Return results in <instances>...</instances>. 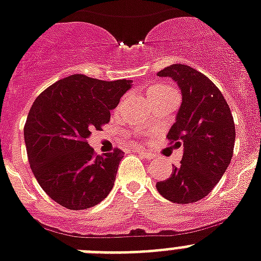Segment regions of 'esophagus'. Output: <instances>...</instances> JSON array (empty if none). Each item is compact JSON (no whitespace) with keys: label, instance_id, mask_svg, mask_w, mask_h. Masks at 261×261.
Instances as JSON below:
<instances>
[{"label":"esophagus","instance_id":"esophagus-1","mask_svg":"<svg viewBox=\"0 0 261 261\" xmlns=\"http://www.w3.org/2000/svg\"><path fill=\"white\" fill-rule=\"evenodd\" d=\"M138 154H141L143 158H146V160H152L154 158V154H150V152H146L143 151V150H137Z\"/></svg>","mask_w":261,"mask_h":261}]
</instances>
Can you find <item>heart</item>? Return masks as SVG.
Listing matches in <instances>:
<instances>
[{
    "mask_svg": "<svg viewBox=\"0 0 261 261\" xmlns=\"http://www.w3.org/2000/svg\"><path fill=\"white\" fill-rule=\"evenodd\" d=\"M171 91L173 90H171L169 86H165V84H155V86L149 87V90H147V96L167 94V92H171Z\"/></svg>",
    "mask_w": 261,
    "mask_h": 261,
    "instance_id": "heart-1",
    "label": "heart"
}]
</instances>
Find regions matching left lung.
Instances as JSON below:
<instances>
[{
  "label": "left lung",
  "mask_w": 261,
  "mask_h": 261,
  "mask_svg": "<svg viewBox=\"0 0 261 261\" xmlns=\"http://www.w3.org/2000/svg\"><path fill=\"white\" fill-rule=\"evenodd\" d=\"M160 77L177 83L182 95L174 124L167 139L184 147L181 165L156 182V190L174 204L202 200L221 179L233 155V116L215 83L185 64H171Z\"/></svg>",
  "instance_id": "1"
}]
</instances>
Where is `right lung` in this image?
I'll list each match as a JSON object with an SVG mask.
<instances>
[{
  "instance_id": "obj_1",
  "label": "right lung",
  "mask_w": 261,
  "mask_h": 261,
  "mask_svg": "<svg viewBox=\"0 0 261 261\" xmlns=\"http://www.w3.org/2000/svg\"><path fill=\"white\" fill-rule=\"evenodd\" d=\"M133 80L71 75L33 101L24 127L31 169L48 196L71 211L95 206L111 192L123 151L95 155L87 139L110 122V111Z\"/></svg>"
}]
</instances>
